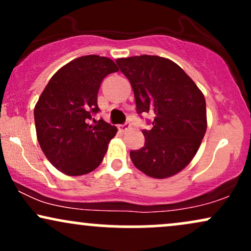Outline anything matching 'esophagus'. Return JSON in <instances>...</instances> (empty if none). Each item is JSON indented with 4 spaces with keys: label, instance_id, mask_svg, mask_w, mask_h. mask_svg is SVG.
<instances>
[{
    "label": "esophagus",
    "instance_id": "1",
    "mask_svg": "<svg viewBox=\"0 0 251 251\" xmlns=\"http://www.w3.org/2000/svg\"><path fill=\"white\" fill-rule=\"evenodd\" d=\"M129 127H131V123L129 122H126L125 124H123V125H119L118 126V128L120 129V131H126V129H128Z\"/></svg>",
    "mask_w": 251,
    "mask_h": 251
}]
</instances>
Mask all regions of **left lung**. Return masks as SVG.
<instances>
[{
    "label": "left lung",
    "instance_id": "left-lung-1",
    "mask_svg": "<svg viewBox=\"0 0 251 251\" xmlns=\"http://www.w3.org/2000/svg\"><path fill=\"white\" fill-rule=\"evenodd\" d=\"M131 82L137 113L153 114L151 129H143L145 144L129 152L138 170L153 178L181 171L200 149L206 131L203 93L178 65L165 57L140 55L118 59Z\"/></svg>",
    "mask_w": 251,
    "mask_h": 251
}]
</instances>
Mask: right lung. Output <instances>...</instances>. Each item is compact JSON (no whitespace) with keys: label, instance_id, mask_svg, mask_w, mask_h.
<instances>
[{"label":"right lung","instance_id":"right-lung-1","mask_svg":"<svg viewBox=\"0 0 251 251\" xmlns=\"http://www.w3.org/2000/svg\"><path fill=\"white\" fill-rule=\"evenodd\" d=\"M117 71L108 57H77L51 76L40 96L34 109L37 140L63 174L86 175L102 162L117 127L93 117L100 111L97 100L103 77Z\"/></svg>","mask_w":251,"mask_h":251}]
</instances>
